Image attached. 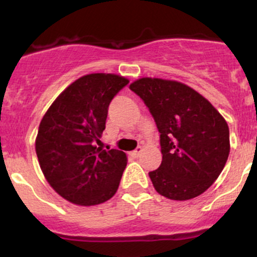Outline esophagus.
Listing matches in <instances>:
<instances>
[{
	"label": "esophagus",
	"mask_w": 257,
	"mask_h": 257,
	"mask_svg": "<svg viewBox=\"0 0 257 257\" xmlns=\"http://www.w3.org/2000/svg\"><path fill=\"white\" fill-rule=\"evenodd\" d=\"M141 152H143V149H141V147H138L137 150H134V151L131 152V156L134 158H138L139 156L141 155Z\"/></svg>",
	"instance_id": "1"
}]
</instances>
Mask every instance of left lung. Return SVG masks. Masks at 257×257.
Here are the masks:
<instances>
[{
  "label": "left lung",
  "mask_w": 257,
  "mask_h": 257,
  "mask_svg": "<svg viewBox=\"0 0 257 257\" xmlns=\"http://www.w3.org/2000/svg\"><path fill=\"white\" fill-rule=\"evenodd\" d=\"M129 88L144 100L161 133L162 163L149 173L155 190L172 200L200 196L219 178L228 158L226 119L181 82L143 77Z\"/></svg>",
  "instance_id": "1"
}]
</instances>
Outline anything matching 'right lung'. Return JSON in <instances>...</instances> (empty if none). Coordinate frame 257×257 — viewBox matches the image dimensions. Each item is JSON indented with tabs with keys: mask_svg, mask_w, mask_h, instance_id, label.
Returning a JSON list of instances; mask_svg holds the SVG:
<instances>
[{
	"mask_svg": "<svg viewBox=\"0 0 257 257\" xmlns=\"http://www.w3.org/2000/svg\"><path fill=\"white\" fill-rule=\"evenodd\" d=\"M129 79L116 73L84 75L61 91L44 113L35 149L53 190L76 205H98L118 190L126 166L119 150L95 145L111 100Z\"/></svg>",
	"mask_w": 257,
	"mask_h": 257,
	"instance_id": "obj_1",
	"label": "right lung"
}]
</instances>
